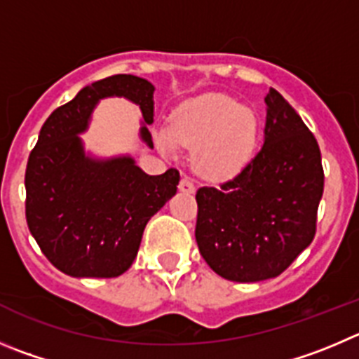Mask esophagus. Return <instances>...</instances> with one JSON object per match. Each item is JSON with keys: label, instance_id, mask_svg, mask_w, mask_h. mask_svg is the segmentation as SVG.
Returning a JSON list of instances; mask_svg holds the SVG:
<instances>
[{"label": "esophagus", "instance_id": "obj_1", "mask_svg": "<svg viewBox=\"0 0 359 359\" xmlns=\"http://www.w3.org/2000/svg\"><path fill=\"white\" fill-rule=\"evenodd\" d=\"M179 189L182 191V193H195V182H193L191 177L184 175L179 182Z\"/></svg>", "mask_w": 359, "mask_h": 359}]
</instances>
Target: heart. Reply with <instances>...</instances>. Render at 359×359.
<instances>
[{
	"instance_id": "obj_1",
	"label": "heart",
	"mask_w": 359,
	"mask_h": 359,
	"mask_svg": "<svg viewBox=\"0 0 359 359\" xmlns=\"http://www.w3.org/2000/svg\"><path fill=\"white\" fill-rule=\"evenodd\" d=\"M259 118L225 93H202L173 111L168 127L156 133L157 147L175 154L177 147H195L196 172L225 182L248 168L259 145Z\"/></svg>"
}]
</instances>
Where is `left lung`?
<instances>
[{"label": "left lung", "instance_id": "obj_1", "mask_svg": "<svg viewBox=\"0 0 359 359\" xmlns=\"http://www.w3.org/2000/svg\"><path fill=\"white\" fill-rule=\"evenodd\" d=\"M264 145L248 168L196 191L195 237L203 260L239 283L281 274L316 237L324 170L316 136L274 88Z\"/></svg>", "mask_w": 359, "mask_h": 359}]
</instances>
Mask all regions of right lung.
Segmentation results:
<instances>
[{
  "label": "right lung",
  "mask_w": 359,
  "mask_h": 359,
  "mask_svg": "<svg viewBox=\"0 0 359 359\" xmlns=\"http://www.w3.org/2000/svg\"><path fill=\"white\" fill-rule=\"evenodd\" d=\"M154 85L116 74L85 86L49 115L26 166V221L49 262L74 278H115L138 255L150 217L177 193L170 168L147 175L130 156H86L78 134L88 129L100 99L126 97L140 106V136L152 149Z\"/></svg>",
  "instance_id": "add662e5"
}]
</instances>
